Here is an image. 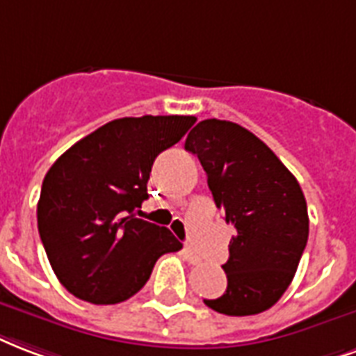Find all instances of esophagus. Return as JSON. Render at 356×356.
I'll return each instance as SVG.
<instances>
[{
    "label": "esophagus",
    "instance_id": "34e87169",
    "mask_svg": "<svg viewBox=\"0 0 356 356\" xmlns=\"http://www.w3.org/2000/svg\"><path fill=\"white\" fill-rule=\"evenodd\" d=\"M184 257H186V261H188L189 264H199L200 263V257L195 253L193 248H189V245H186L184 248Z\"/></svg>",
    "mask_w": 356,
    "mask_h": 356
}]
</instances>
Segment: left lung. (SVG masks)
Instances as JSON below:
<instances>
[{
	"mask_svg": "<svg viewBox=\"0 0 356 356\" xmlns=\"http://www.w3.org/2000/svg\"><path fill=\"white\" fill-rule=\"evenodd\" d=\"M199 157L213 202L236 234L223 264L227 291L204 300L225 315L272 308L295 277L309 219L300 184L251 131L227 120H202L186 138Z\"/></svg>",
	"mask_w": 356,
	"mask_h": 356,
	"instance_id": "obj_1",
	"label": "left lung"
}]
</instances>
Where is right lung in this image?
Returning a JSON list of instances; mask_svg holds the SVG:
<instances>
[{
  "label": "right lung",
  "instance_id": "1",
  "mask_svg": "<svg viewBox=\"0 0 356 356\" xmlns=\"http://www.w3.org/2000/svg\"><path fill=\"white\" fill-rule=\"evenodd\" d=\"M195 116L120 118L73 144L44 176L37 227L50 266L71 295L118 304L137 295L161 255L181 250L140 219L152 165Z\"/></svg>",
  "mask_w": 356,
  "mask_h": 356
}]
</instances>
